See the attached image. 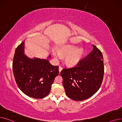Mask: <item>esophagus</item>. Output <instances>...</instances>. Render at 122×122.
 Instances as JSON below:
<instances>
[{"instance_id":"obj_1","label":"esophagus","mask_w":122,"mask_h":122,"mask_svg":"<svg viewBox=\"0 0 122 122\" xmlns=\"http://www.w3.org/2000/svg\"><path fill=\"white\" fill-rule=\"evenodd\" d=\"M62 68L61 66H59V72H60V73L61 72V71L62 70Z\"/></svg>"}]
</instances>
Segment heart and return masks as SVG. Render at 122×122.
Listing matches in <instances>:
<instances>
[{"instance_id":"obj_1","label":"heart","mask_w":122,"mask_h":122,"mask_svg":"<svg viewBox=\"0 0 122 122\" xmlns=\"http://www.w3.org/2000/svg\"><path fill=\"white\" fill-rule=\"evenodd\" d=\"M84 49L80 47L75 49V47L71 45L64 46L57 51V53L61 57H65L64 62L69 66H76L80 61L84 55ZM56 58L59 57L55 53H54Z\"/></svg>"}]
</instances>
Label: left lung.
Instances as JSON below:
<instances>
[{"instance_id": "8db88e82", "label": "left lung", "mask_w": 122, "mask_h": 122, "mask_svg": "<svg viewBox=\"0 0 122 122\" xmlns=\"http://www.w3.org/2000/svg\"><path fill=\"white\" fill-rule=\"evenodd\" d=\"M92 51L73 67L63 68L61 72L66 95L76 101L87 99L101 86L104 75L102 52L95 45Z\"/></svg>"}]
</instances>
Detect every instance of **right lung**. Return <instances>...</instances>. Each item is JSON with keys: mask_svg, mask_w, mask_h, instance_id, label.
<instances>
[{"mask_svg": "<svg viewBox=\"0 0 122 122\" xmlns=\"http://www.w3.org/2000/svg\"><path fill=\"white\" fill-rule=\"evenodd\" d=\"M12 68L19 89L26 96L35 98H44L49 94L59 73V66L52 65L48 59L28 58L24 53V42L15 50Z\"/></svg>", "mask_w": 122, "mask_h": 122, "instance_id": "add662e5", "label": "right lung"}]
</instances>
